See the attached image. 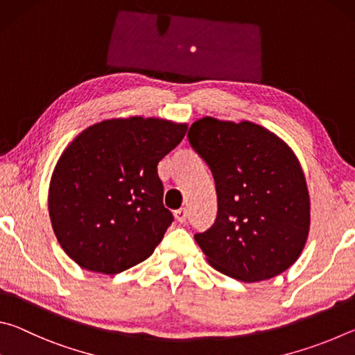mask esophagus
<instances>
[{
	"instance_id": "obj_1",
	"label": "esophagus",
	"mask_w": 355,
	"mask_h": 355,
	"mask_svg": "<svg viewBox=\"0 0 355 355\" xmlns=\"http://www.w3.org/2000/svg\"><path fill=\"white\" fill-rule=\"evenodd\" d=\"M173 216H175L177 222H180V224H183V222L186 220V218H188V213H186L184 208H180V209H177L175 213H173Z\"/></svg>"
}]
</instances>
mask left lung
<instances>
[{
	"instance_id": "1",
	"label": "left lung",
	"mask_w": 355,
	"mask_h": 355,
	"mask_svg": "<svg viewBox=\"0 0 355 355\" xmlns=\"http://www.w3.org/2000/svg\"><path fill=\"white\" fill-rule=\"evenodd\" d=\"M189 146L208 164L218 194L214 224L194 238L214 269L243 282L272 279L302 252L310 197L293 150L252 122L203 117Z\"/></svg>"
}]
</instances>
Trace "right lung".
<instances>
[{"mask_svg":"<svg viewBox=\"0 0 355 355\" xmlns=\"http://www.w3.org/2000/svg\"><path fill=\"white\" fill-rule=\"evenodd\" d=\"M188 125L111 119L78 135L53 172L48 209L59 244L87 271L119 274L153 254L173 216L156 167Z\"/></svg>","mask_w":355,"mask_h":355,"instance_id":"obj_1","label":"right lung"}]
</instances>
